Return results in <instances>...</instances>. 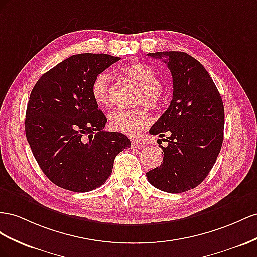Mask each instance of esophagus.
Segmentation results:
<instances>
[{
    "label": "esophagus",
    "mask_w": 257,
    "mask_h": 257,
    "mask_svg": "<svg viewBox=\"0 0 257 257\" xmlns=\"http://www.w3.org/2000/svg\"><path fill=\"white\" fill-rule=\"evenodd\" d=\"M131 145H133L136 149H143L145 146L143 142L138 141V140H131Z\"/></svg>",
    "instance_id": "1"
}]
</instances>
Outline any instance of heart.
I'll use <instances>...</instances> for the list:
<instances>
[{
	"label": "heart",
	"instance_id": "1",
	"mask_svg": "<svg viewBox=\"0 0 257 257\" xmlns=\"http://www.w3.org/2000/svg\"><path fill=\"white\" fill-rule=\"evenodd\" d=\"M122 73L140 88L137 102L151 108L158 107L163 102V92L159 80L150 68L140 62H130L123 65ZM112 76L101 72L94 76L90 86L91 96L96 103L106 106L111 103ZM151 123V116L144 108L118 109L109 117L113 130L129 137H136Z\"/></svg>",
	"mask_w": 257,
	"mask_h": 257
}]
</instances>
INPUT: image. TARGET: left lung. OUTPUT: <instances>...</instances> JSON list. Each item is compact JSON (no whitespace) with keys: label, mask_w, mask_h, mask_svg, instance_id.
<instances>
[{"label":"left lung","mask_w":257,"mask_h":257,"mask_svg":"<svg viewBox=\"0 0 257 257\" xmlns=\"http://www.w3.org/2000/svg\"><path fill=\"white\" fill-rule=\"evenodd\" d=\"M149 56L166 58L173 96L169 107L150 129L151 135H167L168 146L159 145L164 159L146 172V178L163 192L179 194L199 185L213 168L224 139V105L209 73L192 56L183 51Z\"/></svg>","instance_id":"left-lung-1"}]
</instances>
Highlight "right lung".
Segmentation results:
<instances>
[{"mask_svg":"<svg viewBox=\"0 0 257 257\" xmlns=\"http://www.w3.org/2000/svg\"><path fill=\"white\" fill-rule=\"evenodd\" d=\"M120 60L78 54L43 74L30 94L26 136L46 177L61 188L86 193L103 185L114 159L130 148L120 133L103 130L106 117L91 96L92 79Z\"/></svg>","mask_w":257,"mask_h":257,"instance_id":"right-lung-1","label":"right lung"}]
</instances>
